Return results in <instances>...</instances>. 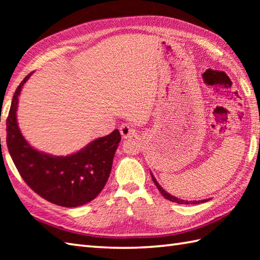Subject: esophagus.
<instances>
[{
    "instance_id": "obj_1",
    "label": "esophagus",
    "mask_w": 260,
    "mask_h": 260,
    "mask_svg": "<svg viewBox=\"0 0 260 260\" xmlns=\"http://www.w3.org/2000/svg\"><path fill=\"white\" fill-rule=\"evenodd\" d=\"M119 132H120L121 136H123V139H129V137H135L137 135L136 129L127 124L121 125L119 128Z\"/></svg>"
}]
</instances>
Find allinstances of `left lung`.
<instances>
[{
  "label": "left lung",
  "instance_id": "8db88e82",
  "mask_svg": "<svg viewBox=\"0 0 260 260\" xmlns=\"http://www.w3.org/2000/svg\"><path fill=\"white\" fill-rule=\"evenodd\" d=\"M151 175H152V179H153V181H154V183H155L156 187L158 189L159 193H161V194H162L165 199H168V200H170V201L176 202V203H179V204H198V203H203V202H207V201L210 200V199H204V200H198V201H185V200H182V199L173 197L172 194H170V193H168L167 191H165V190L163 189V187L157 183L156 179L154 178V175H153L152 173H151Z\"/></svg>",
  "mask_w": 260,
  "mask_h": 260
}]
</instances>
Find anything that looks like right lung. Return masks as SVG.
<instances>
[{
  "label": "right lung",
  "instance_id": "add662e5",
  "mask_svg": "<svg viewBox=\"0 0 260 260\" xmlns=\"http://www.w3.org/2000/svg\"><path fill=\"white\" fill-rule=\"evenodd\" d=\"M31 75L21 81L11 104L7 119L9 153L22 179L37 194L57 206H82L93 200L104 189L121 136L118 129H115L66 156L36 150L22 135L16 120L19 96Z\"/></svg>",
  "mask_w": 260,
  "mask_h": 260
}]
</instances>
